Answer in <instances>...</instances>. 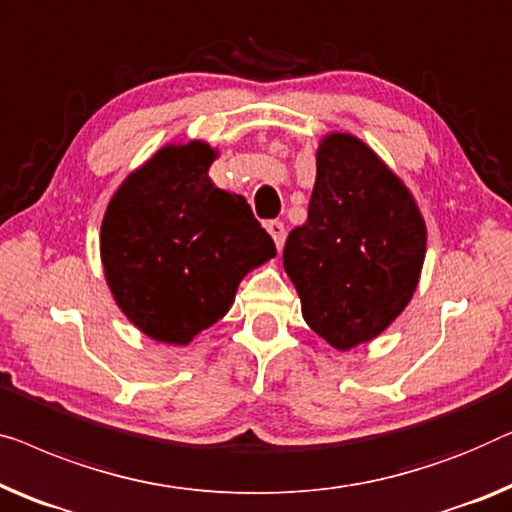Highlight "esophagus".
I'll return each instance as SVG.
<instances>
[{
    "mask_svg": "<svg viewBox=\"0 0 512 512\" xmlns=\"http://www.w3.org/2000/svg\"><path fill=\"white\" fill-rule=\"evenodd\" d=\"M265 228H268V233L272 235L274 244H277V249L281 251V247H284V242H286V226L281 224V221H268Z\"/></svg>",
    "mask_w": 512,
    "mask_h": 512,
    "instance_id": "1",
    "label": "esophagus"
}]
</instances>
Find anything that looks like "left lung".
<instances>
[{"instance_id":"left-lung-1","label":"left lung","mask_w":512,"mask_h":512,"mask_svg":"<svg viewBox=\"0 0 512 512\" xmlns=\"http://www.w3.org/2000/svg\"><path fill=\"white\" fill-rule=\"evenodd\" d=\"M425 251L411 189L358 136L325 133L307 224L284 247L309 328L337 351L372 342L411 302Z\"/></svg>"}]
</instances>
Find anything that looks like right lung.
<instances>
[{
	"label": "right lung",
	"mask_w": 512,
	"mask_h": 512,
	"mask_svg": "<svg viewBox=\"0 0 512 512\" xmlns=\"http://www.w3.org/2000/svg\"><path fill=\"white\" fill-rule=\"evenodd\" d=\"M217 157L205 140L168 143L131 170L103 214V277L154 342H194L233 307L244 274L277 256L244 196L210 180Z\"/></svg>",
	"instance_id": "right-lung-1"
}]
</instances>
